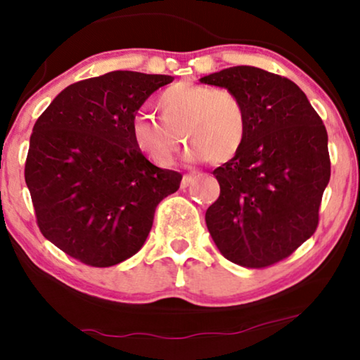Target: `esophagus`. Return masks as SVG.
<instances>
[{
	"instance_id": "1",
	"label": "esophagus",
	"mask_w": 360,
	"mask_h": 360,
	"mask_svg": "<svg viewBox=\"0 0 360 360\" xmlns=\"http://www.w3.org/2000/svg\"><path fill=\"white\" fill-rule=\"evenodd\" d=\"M195 180V175H184V179H181V188H186V186H188L191 181Z\"/></svg>"
}]
</instances>
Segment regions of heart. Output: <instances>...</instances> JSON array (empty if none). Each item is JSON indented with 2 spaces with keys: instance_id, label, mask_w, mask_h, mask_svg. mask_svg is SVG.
<instances>
[{
  "instance_id": "1",
  "label": "heart",
  "mask_w": 360,
  "mask_h": 360,
  "mask_svg": "<svg viewBox=\"0 0 360 360\" xmlns=\"http://www.w3.org/2000/svg\"><path fill=\"white\" fill-rule=\"evenodd\" d=\"M160 121L137 115L131 122L137 150L159 167H169L188 144L190 160L219 165L234 159L248 137V110L238 93L193 82H176L157 98Z\"/></svg>"
}]
</instances>
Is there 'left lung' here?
Segmentation results:
<instances>
[{
    "instance_id": "obj_1",
    "label": "left lung",
    "mask_w": 360,
    "mask_h": 360,
    "mask_svg": "<svg viewBox=\"0 0 360 360\" xmlns=\"http://www.w3.org/2000/svg\"><path fill=\"white\" fill-rule=\"evenodd\" d=\"M200 82L238 93L249 121L239 154L213 170L219 198L206 226L231 262L269 267L318 228L331 176L326 127L298 85L262 68L229 67Z\"/></svg>"
}]
</instances>
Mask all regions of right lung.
<instances>
[{
    "instance_id": "add662e5",
    "label": "right lung",
    "mask_w": 360,
    "mask_h": 360,
    "mask_svg": "<svg viewBox=\"0 0 360 360\" xmlns=\"http://www.w3.org/2000/svg\"><path fill=\"white\" fill-rule=\"evenodd\" d=\"M174 80L116 70L72 83L34 124L24 179L42 236L91 267H111L144 245L157 205L181 174L159 169L132 142L131 122Z\"/></svg>"
}]
</instances>
